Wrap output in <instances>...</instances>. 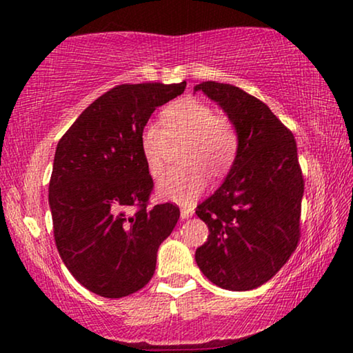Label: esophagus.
<instances>
[{"mask_svg": "<svg viewBox=\"0 0 353 353\" xmlns=\"http://www.w3.org/2000/svg\"><path fill=\"white\" fill-rule=\"evenodd\" d=\"M180 216H181V220L190 219V216H192V209H190V207H183V209L180 210Z\"/></svg>", "mask_w": 353, "mask_h": 353, "instance_id": "1", "label": "esophagus"}]
</instances>
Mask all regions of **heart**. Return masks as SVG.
Returning a JSON list of instances; mask_svg holds the SVG:
<instances>
[{
	"instance_id": "obj_1",
	"label": "heart",
	"mask_w": 353,
	"mask_h": 353,
	"mask_svg": "<svg viewBox=\"0 0 353 353\" xmlns=\"http://www.w3.org/2000/svg\"><path fill=\"white\" fill-rule=\"evenodd\" d=\"M162 128L146 123L139 133V151L148 170L157 175L163 165L167 139H186L181 168H172L157 180V194L178 204H191L205 190L207 175L223 176L238 157L239 137L228 119L220 117L204 101L181 98L161 114Z\"/></svg>"
}]
</instances>
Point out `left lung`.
Segmentation results:
<instances>
[{
    "label": "left lung",
    "mask_w": 353,
    "mask_h": 353,
    "mask_svg": "<svg viewBox=\"0 0 353 353\" xmlns=\"http://www.w3.org/2000/svg\"><path fill=\"white\" fill-rule=\"evenodd\" d=\"M196 91L219 104L239 137L225 181L196 209L209 226L196 263L219 288L250 291L272 279L297 248L303 196L297 144L267 104L238 86L204 81Z\"/></svg>",
    "instance_id": "obj_1"
}]
</instances>
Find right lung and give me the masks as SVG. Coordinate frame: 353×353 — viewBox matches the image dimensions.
<instances>
[{"instance_id":"obj_1","label":"right lung","mask_w":353,"mask_h":353,"mask_svg":"<svg viewBox=\"0 0 353 353\" xmlns=\"http://www.w3.org/2000/svg\"><path fill=\"white\" fill-rule=\"evenodd\" d=\"M181 83L119 85L79 115L57 143L50 181L56 248L77 281L101 297L120 299L152 278L159 245L180 219L165 202L148 209L152 178L139 133ZM130 206H138L128 214Z\"/></svg>"}]
</instances>
